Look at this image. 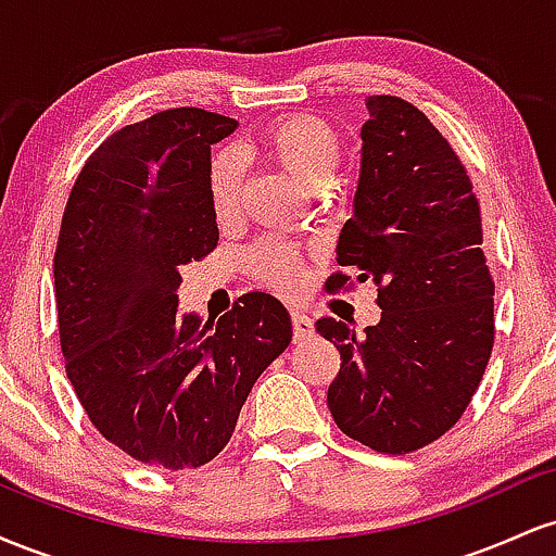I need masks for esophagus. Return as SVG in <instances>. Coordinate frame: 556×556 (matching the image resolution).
<instances>
[{"instance_id": "1", "label": "esophagus", "mask_w": 556, "mask_h": 556, "mask_svg": "<svg viewBox=\"0 0 556 556\" xmlns=\"http://www.w3.org/2000/svg\"><path fill=\"white\" fill-rule=\"evenodd\" d=\"M314 337V321L303 314V311L292 308V340L305 342Z\"/></svg>"}]
</instances>
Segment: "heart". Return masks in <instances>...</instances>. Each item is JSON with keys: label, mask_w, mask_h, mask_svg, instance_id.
<instances>
[{"label": "heart", "mask_w": 556, "mask_h": 556, "mask_svg": "<svg viewBox=\"0 0 556 556\" xmlns=\"http://www.w3.org/2000/svg\"><path fill=\"white\" fill-rule=\"evenodd\" d=\"M256 151L290 172L305 188H327L340 167L342 146L334 127L314 114H292L277 119L261 132ZM208 195L216 219L225 225L240 206V169L232 156H216L208 172ZM248 264L264 285L277 290H295L300 282V253L279 238L261 240Z\"/></svg>", "instance_id": "1"}]
</instances>
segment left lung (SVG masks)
I'll return each mask as SVG.
<instances>
[{
	"label": "left lung",
	"instance_id": "obj_1",
	"mask_svg": "<svg viewBox=\"0 0 556 556\" xmlns=\"http://www.w3.org/2000/svg\"><path fill=\"white\" fill-rule=\"evenodd\" d=\"M353 216L337 264L379 287L381 321L355 334L318 318L340 350L331 418L355 442L407 455L460 420L494 348V282L481 251V206L468 172L424 112L368 96ZM350 285L348 274L327 290Z\"/></svg>",
	"mask_w": 556,
	"mask_h": 556
}]
</instances>
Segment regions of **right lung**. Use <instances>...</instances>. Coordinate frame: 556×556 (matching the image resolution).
Returning <instances> with one entry per match:
<instances>
[{"instance_id": "obj_1", "label": "right lung", "mask_w": 556, "mask_h": 556, "mask_svg": "<svg viewBox=\"0 0 556 556\" xmlns=\"http://www.w3.org/2000/svg\"><path fill=\"white\" fill-rule=\"evenodd\" d=\"M235 127L180 106L112 132L62 214L54 298L67 379L101 437L151 468L214 460L292 340L290 314L266 292L238 298L219 321L177 311L180 266L219 242L212 146Z\"/></svg>"}]
</instances>
